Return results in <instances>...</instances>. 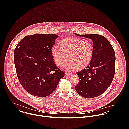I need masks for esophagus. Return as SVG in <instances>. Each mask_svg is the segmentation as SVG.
<instances>
[{
    "mask_svg": "<svg viewBox=\"0 0 129 129\" xmlns=\"http://www.w3.org/2000/svg\"><path fill=\"white\" fill-rule=\"evenodd\" d=\"M65 76H69V75H71V73L70 72H65Z\"/></svg>",
    "mask_w": 129,
    "mask_h": 129,
    "instance_id": "34e87169",
    "label": "esophagus"
}]
</instances>
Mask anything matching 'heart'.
I'll list each match as a JSON object with an SVG mask.
<instances>
[{"label":"heart","instance_id":"obj_1","mask_svg":"<svg viewBox=\"0 0 129 129\" xmlns=\"http://www.w3.org/2000/svg\"><path fill=\"white\" fill-rule=\"evenodd\" d=\"M53 61L58 66H61L67 60L65 68L72 69L77 66L81 69L86 67L93 57V47L88 40L70 37L62 40L59 48L53 46L51 49Z\"/></svg>","mask_w":129,"mask_h":129}]
</instances>
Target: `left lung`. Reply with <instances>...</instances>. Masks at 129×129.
I'll use <instances>...</instances> for the list:
<instances>
[{"label":"left lung","instance_id":"8db88e82","mask_svg":"<svg viewBox=\"0 0 129 129\" xmlns=\"http://www.w3.org/2000/svg\"><path fill=\"white\" fill-rule=\"evenodd\" d=\"M75 34L91 39L93 45V57L89 64L77 73L80 81L75 87L76 90L86 99L97 97L107 89L113 79L115 63L114 50L103 36Z\"/></svg>","mask_w":129,"mask_h":129}]
</instances>
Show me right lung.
<instances>
[{
	"mask_svg": "<svg viewBox=\"0 0 129 129\" xmlns=\"http://www.w3.org/2000/svg\"><path fill=\"white\" fill-rule=\"evenodd\" d=\"M58 37L47 34L26 36L15 49L14 60L18 80L32 95L48 96L64 76L54 62L51 52Z\"/></svg>",
	"mask_w": 129,
	"mask_h": 129,
	"instance_id": "1",
	"label": "right lung"
}]
</instances>
